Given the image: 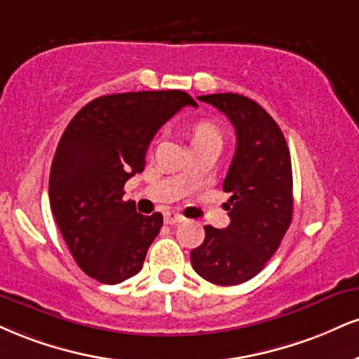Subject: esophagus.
<instances>
[{
  "mask_svg": "<svg viewBox=\"0 0 359 359\" xmlns=\"http://www.w3.org/2000/svg\"><path fill=\"white\" fill-rule=\"evenodd\" d=\"M163 221H165V224H179V222H182V221H185V217L182 214H179V212H174V210H168V212H165L163 214Z\"/></svg>",
  "mask_w": 359,
  "mask_h": 359,
  "instance_id": "1",
  "label": "esophagus"
}]
</instances>
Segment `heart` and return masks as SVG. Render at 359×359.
I'll return each mask as SVG.
<instances>
[{
    "label": "heart",
    "instance_id": "1",
    "mask_svg": "<svg viewBox=\"0 0 359 359\" xmlns=\"http://www.w3.org/2000/svg\"><path fill=\"white\" fill-rule=\"evenodd\" d=\"M192 144H198V142L207 140H221V133H219L217 127L209 120H198L192 125L191 130Z\"/></svg>",
    "mask_w": 359,
    "mask_h": 359
}]
</instances>
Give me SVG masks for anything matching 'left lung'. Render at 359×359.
Here are the masks:
<instances>
[{
    "label": "left lung",
    "mask_w": 359,
    "mask_h": 359,
    "mask_svg": "<svg viewBox=\"0 0 359 359\" xmlns=\"http://www.w3.org/2000/svg\"><path fill=\"white\" fill-rule=\"evenodd\" d=\"M231 120L236 154L224 179L231 224L205 226V239L192 249L194 271L217 286L252 279L274 256L292 221L291 155L274 118L259 103L237 93L197 97Z\"/></svg>",
    "instance_id": "1"
}]
</instances>
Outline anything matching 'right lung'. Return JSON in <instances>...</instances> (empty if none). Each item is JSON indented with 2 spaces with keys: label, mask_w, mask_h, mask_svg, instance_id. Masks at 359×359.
<instances>
[{
  "label": "right lung",
  "mask_w": 359,
  "mask_h": 359,
  "mask_svg": "<svg viewBox=\"0 0 359 359\" xmlns=\"http://www.w3.org/2000/svg\"><path fill=\"white\" fill-rule=\"evenodd\" d=\"M184 107L180 90L98 97L65 128L51 162V212L73 259L90 278L118 284L140 273L161 232V212L142 215L123 201V185L145 167L158 128Z\"/></svg>",
  "instance_id": "right-lung-1"
}]
</instances>
